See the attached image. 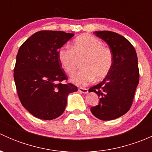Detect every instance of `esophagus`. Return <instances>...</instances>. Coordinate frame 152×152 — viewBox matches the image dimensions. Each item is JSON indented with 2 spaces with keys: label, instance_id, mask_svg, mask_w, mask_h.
I'll list each match as a JSON object with an SVG mask.
<instances>
[{
  "label": "esophagus",
  "instance_id": "obj_1",
  "mask_svg": "<svg viewBox=\"0 0 152 152\" xmlns=\"http://www.w3.org/2000/svg\"><path fill=\"white\" fill-rule=\"evenodd\" d=\"M79 91L80 92V93H85V94H86V93H88V89L82 88V87H79Z\"/></svg>",
  "mask_w": 152,
  "mask_h": 152
}]
</instances>
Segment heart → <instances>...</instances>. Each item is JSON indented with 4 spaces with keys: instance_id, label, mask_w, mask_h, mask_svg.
Instances as JSON below:
<instances>
[{
    "instance_id": "b5f03b06",
    "label": "heart",
    "mask_w": 152,
    "mask_h": 152,
    "mask_svg": "<svg viewBox=\"0 0 152 152\" xmlns=\"http://www.w3.org/2000/svg\"><path fill=\"white\" fill-rule=\"evenodd\" d=\"M58 60L63 70L68 74L73 73L76 67V59L83 58L79 70L70 77L73 83L79 86L88 85L96 79H103L113 65V53L104 46L100 39L90 34L79 36L70 48L62 47L57 53Z\"/></svg>"
}]
</instances>
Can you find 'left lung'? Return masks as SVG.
I'll return each mask as SVG.
<instances>
[{
    "label": "left lung",
    "mask_w": 152,
    "mask_h": 152,
    "mask_svg": "<svg viewBox=\"0 0 152 152\" xmlns=\"http://www.w3.org/2000/svg\"><path fill=\"white\" fill-rule=\"evenodd\" d=\"M94 34L110 46L113 60L104 80L89 90L100 98L99 104L90 111L100 120H113L126 113L132 104L139 83L137 53L131 42L115 32L101 31Z\"/></svg>",
    "instance_id": "8db88e82"
}]
</instances>
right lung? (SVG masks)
I'll list each match as a JSON object with an SVG mask.
<instances>
[{"instance_id": "obj_1", "label": "right lung", "mask_w": 152, "mask_h": 152, "mask_svg": "<svg viewBox=\"0 0 152 152\" xmlns=\"http://www.w3.org/2000/svg\"><path fill=\"white\" fill-rule=\"evenodd\" d=\"M74 36L61 31H40L18 50L14 79L22 105L34 117L53 120L65 111L67 96L76 92L73 84H62L67 75L57 53Z\"/></svg>"}]
</instances>
